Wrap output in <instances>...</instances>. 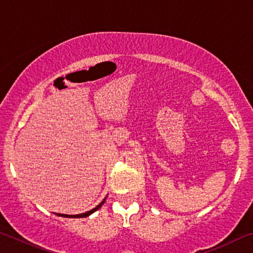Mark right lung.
<instances>
[{
  "label": "right lung",
  "instance_id": "right-lung-1",
  "mask_svg": "<svg viewBox=\"0 0 253 253\" xmlns=\"http://www.w3.org/2000/svg\"><path fill=\"white\" fill-rule=\"evenodd\" d=\"M105 201H106V199H104V201H102V202L100 203V204H98L97 207L95 208V209H92V210H90V211H87V212H84V213H81V214H75V215H68V214H58V213H55V214H58L59 216H63V217H85V216H89L90 215V214H92L93 212H96L98 209H99L102 204L105 203Z\"/></svg>",
  "mask_w": 253,
  "mask_h": 253
}]
</instances>
